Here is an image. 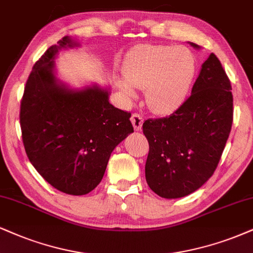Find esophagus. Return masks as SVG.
<instances>
[{"mask_svg": "<svg viewBox=\"0 0 253 253\" xmlns=\"http://www.w3.org/2000/svg\"><path fill=\"white\" fill-rule=\"evenodd\" d=\"M130 120H131L133 129H135L136 131H139V130L142 129V126H143V117L138 114H132Z\"/></svg>", "mask_w": 253, "mask_h": 253, "instance_id": "34e87169", "label": "esophagus"}]
</instances>
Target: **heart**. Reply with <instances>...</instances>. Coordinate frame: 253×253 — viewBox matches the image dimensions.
<instances>
[{
  "mask_svg": "<svg viewBox=\"0 0 253 253\" xmlns=\"http://www.w3.org/2000/svg\"><path fill=\"white\" fill-rule=\"evenodd\" d=\"M123 71L127 82L121 81L120 88L126 97H135L132 85L145 90L146 104L152 111L170 114L188 96L196 57L186 46L139 45L129 52Z\"/></svg>",
  "mask_w": 253,
  "mask_h": 253,
  "instance_id": "1",
  "label": "heart"
}]
</instances>
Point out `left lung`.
Masks as SVG:
<instances>
[{
  "label": "left lung",
  "instance_id": "8db88e82",
  "mask_svg": "<svg viewBox=\"0 0 253 253\" xmlns=\"http://www.w3.org/2000/svg\"><path fill=\"white\" fill-rule=\"evenodd\" d=\"M231 90L222 63L210 54L183 104L169 117L143 123L149 142L145 178L155 193L168 199L184 197L212 176L231 131Z\"/></svg>",
  "mask_w": 253,
  "mask_h": 253
}]
</instances>
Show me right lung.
Here are the masks:
<instances>
[{
    "mask_svg": "<svg viewBox=\"0 0 253 253\" xmlns=\"http://www.w3.org/2000/svg\"><path fill=\"white\" fill-rule=\"evenodd\" d=\"M80 46L64 36L36 62L21 101L22 139L30 163L50 185L82 196L101 183L110 155L133 132L130 112L109 102L97 84L68 88L55 75L58 50Z\"/></svg>",
    "mask_w": 253,
    "mask_h": 253,
    "instance_id": "obj_1",
    "label": "right lung"
}]
</instances>
